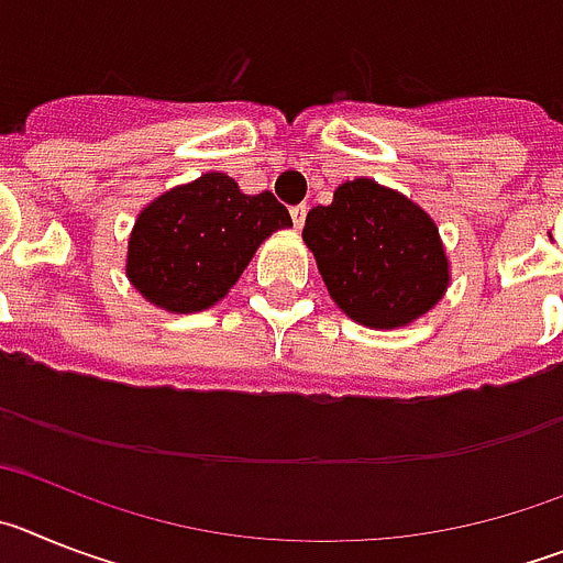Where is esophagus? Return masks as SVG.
I'll list each match as a JSON object with an SVG mask.
<instances>
[{"label":"esophagus","instance_id":"esophagus-1","mask_svg":"<svg viewBox=\"0 0 563 563\" xmlns=\"http://www.w3.org/2000/svg\"><path fill=\"white\" fill-rule=\"evenodd\" d=\"M290 217H292V225L301 231V228H305V220H307V202H301V206H292Z\"/></svg>","mask_w":563,"mask_h":563}]
</instances>
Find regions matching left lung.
Masks as SVG:
<instances>
[{
    "mask_svg": "<svg viewBox=\"0 0 563 563\" xmlns=\"http://www.w3.org/2000/svg\"><path fill=\"white\" fill-rule=\"evenodd\" d=\"M305 242L335 305L377 330L429 312L449 287V258L431 217L391 188L357 177L307 213Z\"/></svg>",
    "mask_w": 563,
    "mask_h": 563,
    "instance_id": "left-lung-1",
    "label": "left lung"
}]
</instances>
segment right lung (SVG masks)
<instances>
[{
  "mask_svg": "<svg viewBox=\"0 0 563 563\" xmlns=\"http://www.w3.org/2000/svg\"><path fill=\"white\" fill-rule=\"evenodd\" d=\"M287 225L290 213L271 191L247 197L228 174H202L143 208L126 273L163 310H206L236 285L262 239Z\"/></svg>",
  "mask_w": 563,
  "mask_h": 563,
  "instance_id": "obj_1",
  "label": "right lung"
}]
</instances>
